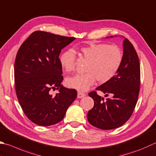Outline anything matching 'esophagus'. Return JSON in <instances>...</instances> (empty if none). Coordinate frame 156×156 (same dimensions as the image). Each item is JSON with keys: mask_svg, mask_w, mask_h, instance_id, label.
<instances>
[{"mask_svg": "<svg viewBox=\"0 0 156 156\" xmlns=\"http://www.w3.org/2000/svg\"><path fill=\"white\" fill-rule=\"evenodd\" d=\"M86 96V94H84V93L81 92V91H78V98L80 99V98H82V97H84Z\"/></svg>", "mask_w": 156, "mask_h": 156, "instance_id": "1", "label": "esophagus"}]
</instances>
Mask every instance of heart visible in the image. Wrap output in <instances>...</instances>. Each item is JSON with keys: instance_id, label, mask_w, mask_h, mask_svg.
I'll return each instance as SVG.
<instances>
[{"instance_id": "heart-1", "label": "heart", "mask_w": 156, "mask_h": 156, "mask_svg": "<svg viewBox=\"0 0 156 156\" xmlns=\"http://www.w3.org/2000/svg\"><path fill=\"white\" fill-rule=\"evenodd\" d=\"M82 57L88 62L84 74H76L66 79L68 87L80 90H86L96 80L105 83L114 77L123 61V53L117 45L105 43H90L81 47ZM59 62L68 72L74 71L76 54L73 49H68L61 54Z\"/></svg>"}]
</instances>
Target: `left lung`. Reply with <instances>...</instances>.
Returning a JSON list of instances; mask_svg holds the SVG:
<instances>
[{
	"label": "left lung",
	"mask_w": 156,
	"mask_h": 156,
	"mask_svg": "<svg viewBox=\"0 0 156 156\" xmlns=\"http://www.w3.org/2000/svg\"><path fill=\"white\" fill-rule=\"evenodd\" d=\"M123 47V61L117 74L96 88L110 98L104 100L96 90L88 93L94 100V106L88 111L87 119L91 125L102 130L123 125L133 114L138 100L141 84L139 57L127 38L124 40Z\"/></svg>",
	"instance_id": "8db88e82"
}]
</instances>
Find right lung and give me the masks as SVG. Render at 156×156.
I'll list each match as a JSON object with an SVG mask.
<instances>
[{"label":"right lung","mask_w":156,"mask_h":156,"mask_svg":"<svg viewBox=\"0 0 156 156\" xmlns=\"http://www.w3.org/2000/svg\"><path fill=\"white\" fill-rule=\"evenodd\" d=\"M74 37L35 31L21 45L14 66L15 87L27 118L36 124L48 126L62 121L77 91L63 87L59 54ZM59 90L55 96L51 89Z\"/></svg>","instance_id":"add662e5"}]
</instances>
